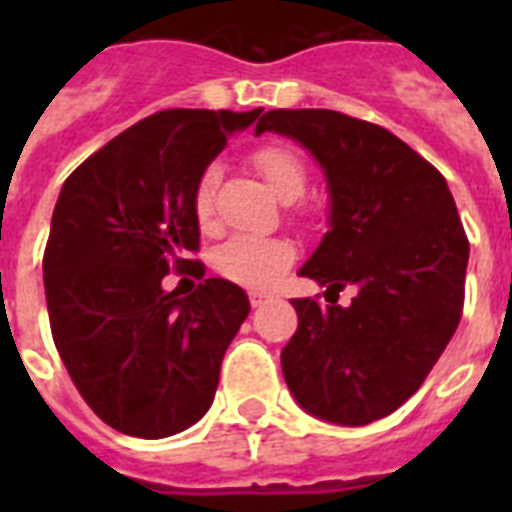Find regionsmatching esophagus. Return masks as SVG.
Masks as SVG:
<instances>
[{
	"label": "esophagus",
	"instance_id": "34e87169",
	"mask_svg": "<svg viewBox=\"0 0 512 512\" xmlns=\"http://www.w3.org/2000/svg\"><path fill=\"white\" fill-rule=\"evenodd\" d=\"M265 300H268V297H265L263 292H252V295H249V303H252V308H260Z\"/></svg>",
	"mask_w": 512,
	"mask_h": 512
}]
</instances>
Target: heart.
Instances as JSON below:
<instances>
[{
  "label": "heart",
  "instance_id": "heart-1",
  "mask_svg": "<svg viewBox=\"0 0 512 512\" xmlns=\"http://www.w3.org/2000/svg\"><path fill=\"white\" fill-rule=\"evenodd\" d=\"M249 162L279 199L295 201L308 188V167L292 146L263 143L252 151ZM217 183H220V172L212 164L204 167L193 183L191 209L204 231L215 223ZM292 260H295V247L279 236H233L212 255V265L223 279L249 289H268L276 284Z\"/></svg>",
  "mask_w": 512,
  "mask_h": 512
}]
</instances>
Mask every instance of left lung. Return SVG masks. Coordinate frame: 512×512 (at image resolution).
Listing matches in <instances>:
<instances>
[{"label": "left lung", "mask_w": 512, "mask_h": 512, "mask_svg": "<svg viewBox=\"0 0 512 512\" xmlns=\"http://www.w3.org/2000/svg\"><path fill=\"white\" fill-rule=\"evenodd\" d=\"M300 140L332 193V231L300 276L335 300L295 297L297 332L281 350L305 412L366 425L396 412L452 340L465 305L470 241L444 175L380 124L329 108H276L255 132ZM356 286L348 309L336 305Z\"/></svg>", "instance_id": "obj_1"}]
</instances>
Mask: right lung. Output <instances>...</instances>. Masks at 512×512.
<instances>
[{"label":"right lung","instance_id":"add662e5","mask_svg":"<svg viewBox=\"0 0 512 512\" xmlns=\"http://www.w3.org/2000/svg\"><path fill=\"white\" fill-rule=\"evenodd\" d=\"M255 111L167 108L84 159L60 188L44 247L55 348L76 390L119 433L164 438L212 404L225 348L247 319L244 289L204 279L191 193ZM199 278L191 296L161 287Z\"/></svg>","mask_w":512,"mask_h":512}]
</instances>
